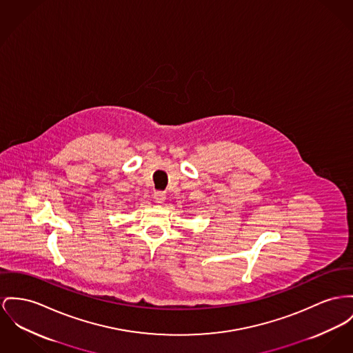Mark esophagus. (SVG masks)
Wrapping results in <instances>:
<instances>
[{
  "label": "esophagus",
  "instance_id": "obj_1",
  "mask_svg": "<svg viewBox=\"0 0 353 353\" xmlns=\"http://www.w3.org/2000/svg\"><path fill=\"white\" fill-rule=\"evenodd\" d=\"M154 199L157 203H163L165 201V191H155L154 192Z\"/></svg>",
  "mask_w": 353,
  "mask_h": 353
}]
</instances>
